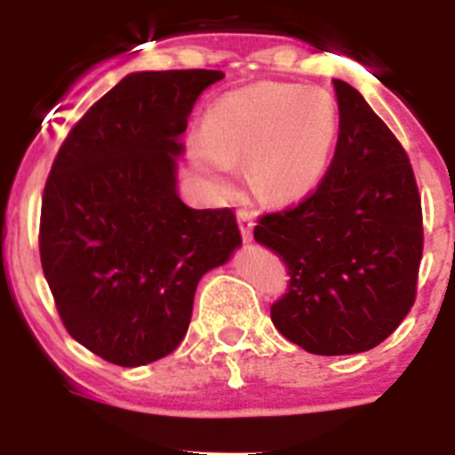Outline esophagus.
Wrapping results in <instances>:
<instances>
[{
    "instance_id": "esophagus-1",
    "label": "esophagus",
    "mask_w": 455,
    "mask_h": 455,
    "mask_svg": "<svg viewBox=\"0 0 455 455\" xmlns=\"http://www.w3.org/2000/svg\"><path fill=\"white\" fill-rule=\"evenodd\" d=\"M237 224H240V231L244 242L253 240V228H255V218L249 211H237Z\"/></svg>"
}]
</instances>
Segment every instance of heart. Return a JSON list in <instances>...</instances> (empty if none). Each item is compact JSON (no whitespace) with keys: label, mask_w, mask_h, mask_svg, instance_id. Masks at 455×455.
Listing matches in <instances>:
<instances>
[{"label":"heart","mask_w":455,"mask_h":455,"mask_svg":"<svg viewBox=\"0 0 455 455\" xmlns=\"http://www.w3.org/2000/svg\"><path fill=\"white\" fill-rule=\"evenodd\" d=\"M337 140L328 96L297 85L255 84L211 105L194 160L209 176L227 178L246 160V185L261 204L283 206L313 194Z\"/></svg>","instance_id":"1"}]
</instances>
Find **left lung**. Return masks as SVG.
Returning a JSON list of instances; mask_svg holds the SVG:
<instances>
[{"mask_svg":"<svg viewBox=\"0 0 455 455\" xmlns=\"http://www.w3.org/2000/svg\"><path fill=\"white\" fill-rule=\"evenodd\" d=\"M339 140L310 198L255 227L291 270L275 328L310 355L371 350L414 306L423 213L410 158L363 96L332 81Z\"/></svg>","mask_w":455,"mask_h":455,"instance_id":"left-lung-1","label":"left lung"}]
</instances>
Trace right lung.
I'll return each mask as SVG.
<instances>
[{"label": "right lung", "instance_id": "right-lung-1", "mask_svg": "<svg viewBox=\"0 0 455 455\" xmlns=\"http://www.w3.org/2000/svg\"><path fill=\"white\" fill-rule=\"evenodd\" d=\"M220 70L132 72L75 125L41 202L39 253L70 337L139 368L185 339L202 275L242 246L231 209L178 194L182 134Z\"/></svg>", "mask_w": 455, "mask_h": 455}]
</instances>
